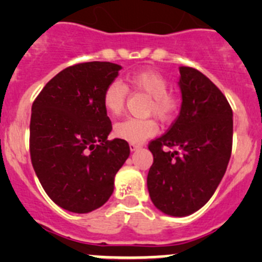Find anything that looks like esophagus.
Listing matches in <instances>:
<instances>
[{
  "instance_id": "34e87169",
  "label": "esophagus",
  "mask_w": 262,
  "mask_h": 262,
  "mask_svg": "<svg viewBox=\"0 0 262 262\" xmlns=\"http://www.w3.org/2000/svg\"><path fill=\"white\" fill-rule=\"evenodd\" d=\"M129 148H130L132 152H134V150H138L139 148H141V146L139 144H134V143H130L129 144Z\"/></svg>"
}]
</instances>
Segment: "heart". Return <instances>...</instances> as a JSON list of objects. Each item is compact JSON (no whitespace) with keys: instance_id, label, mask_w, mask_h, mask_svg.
I'll list each match as a JSON object with an SVG mask.
<instances>
[{"instance_id":"heart-1","label":"heart","mask_w":262,"mask_h":262,"mask_svg":"<svg viewBox=\"0 0 262 262\" xmlns=\"http://www.w3.org/2000/svg\"><path fill=\"white\" fill-rule=\"evenodd\" d=\"M126 83L149 97L148 114H153L162 121L172 119L178 109V101L168 94V82L162 75L153 71L137 72L126 77ZM125 95L126 90L121 82H110L102 94V106L105 112L110 116L120 115L124 110ZM157 130V123L153 119H126L115 124L113 133L121 141L139 144L155 136Z\"/></svg>"}]
</instances>
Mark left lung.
<instances>
[{
  "instance_id": "1",
  "label": "left lung",
  "mask_w": 262,
  "mask_h": 262,
  "mask_svg": "<svg viewBox=\"0 0 262 262\" xmlns=\"http://www.w3.org/2000/svg\"><path fill=\"white\" fill-rule=\"evenodd\" d=\"M179 70L180 114L166 134L148 147L153 165L147 187L158 210L186 216L207 204L226 173L233 113L221 90L202 72L191 67Z\"/></svg>"
}]
</instances>
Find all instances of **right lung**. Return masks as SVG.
Returning <instances> with one entry per match:
<instances>
[{
	"label": "right lung",
	"instance_id": "right-lung-1",
	"mask_svg": "<svg viewBox=\"0 0 262 262\" xmlns=\"http://www.w3.org/2000/svg\"><path fill=\"white\" fill-rule=\"evenodd\" d=\"M121 66L87 62L60 71L31 106L30 156L48 196L72 213L102 207L130 153L128 142L107 141L112 121L102 94Z\"/></svg>",
	"mask_w": 262,
	"mask_h": 262
}]
</instances>
